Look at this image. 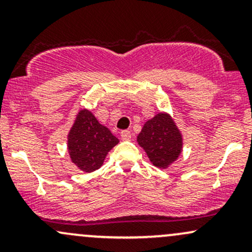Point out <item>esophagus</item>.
<instances>
[{
  "mask_svg": "<svg viewBox=\"0 0 252 252\" xmlns=\"http://www.w3.org/2000/svg\"><path fill=\"white\" fill-rule=\"evenodd\" d=\"M121 138L123 141H129L131 138V132L129 130H123V131H121Z\"/></svg>",
  "mask_w": 252,
  "mask_h": 252,
  "instance_id": "1",
  "label": "esophagus"
}]
</instances>
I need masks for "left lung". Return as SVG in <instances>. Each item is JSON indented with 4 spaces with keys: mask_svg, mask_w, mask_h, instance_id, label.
<instances>
[{
    "mask_svg": "<svg viewBox=\"0 0 252 252\" xmlns=\"http://www.w3.org/2000/svg\"><path fill=\"white\" fill-rule=\"evenodd\" d=\"M137 142L148 155L150 162L158 168H167L182 150V135L173 118L158 112L144 123Z\"/></svg>",
    "mask_w": 252,
    "mask_h": 252,
    "instance_id": "1",
    "label": "left lung"
}]
</instances>
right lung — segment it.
Wrapping results in <instances>:
<instances>
[{"label": "right lung", "instance_id": "obj_1", "mask_svg": "<svg viewBox=\"0 0 252 252\" xmlns=\"http://www.w3.org/2000/svg\"><path fill=\"white\" fill-rule=\"evenodd\" d=\"M118 142L116 136L86 109L78 112L67 136V148L72 162L85 173L100 168L105 156Z\"/></svg>", "mask_w": 252, "mask_h": 252}]
</instances>
